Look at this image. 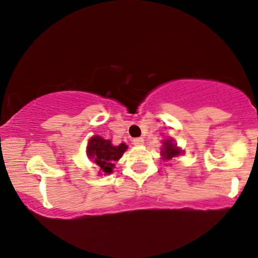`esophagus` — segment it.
<instances>
[{"mask_svg": "<svg viewBox=\"0 0 258 258\" xmlns=\"http://www.w3.org/2000/svg\"><path fill=\"white\" fill-rule=\"evenodd\" d=\"M143 138L142 137H137V138H134V145L135 146H140V145H142L143 143Z\"/></svg>", "mask_w": 258, "mask_h": 258, "instance_id": "esophagus-1", "label": "esophagus"}]
</instances>
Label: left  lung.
Instances as JSON below:
<instances>
[{
  "label": "left lung",
  "mask_w": 258,
  "mask_h": 258,
  "mask_svg": "<svg viewBox=\"0 0 258 258\" xmlns=\"http://www.w3.org/2000/svg\"><path fill=\"white\" fill-rule=\"evenodd\" d=\"M180 154V150L177 148V146L173 145L172 141H165L164 147L162 150V156L164 159H172L173 157L179 156Z\"/></svg>",
  "instance_id": "obj_1"
}]
</instances>
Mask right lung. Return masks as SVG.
I'll list each match as a JSON object with an SVG mask.
<instances>
[{"label":"right lung","instance_id":"right-lung-1","mask_svg":"<svg viewBox=\"0 0 258 258\" xmlns=\"http://www.w3.org/2000/svg\"><path fill=\"white\" fill-rule=\"evenodd\" d=\"M127 150V146L121 143L118 146L111 145V141L104 140L100 136H94L89 141V146L86 148L89 158L100 167L101 172L111 173L115 167L113 162L118 161L123 152Z\"/></svg>","mask_w":258,"mask_h":258}]
</instances>
